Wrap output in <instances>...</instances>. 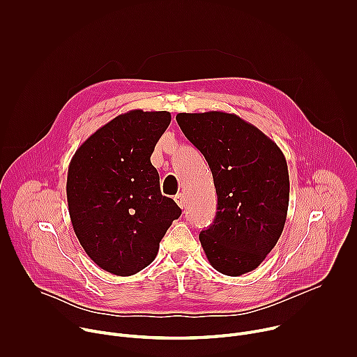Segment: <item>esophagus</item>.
Wrapping results in <instances>:
<instances>
[{"label":"esophagus","mask_w":357,"mask_h":357,"mask_svg":"<svg viewBox=\"0 0 357 357\" xmlns=\"http://www.w3.org/2000/svg\"><path fill=\"white\" fill-rule=\"evenodd\" d=\"M175 202L178 203V206H179L181 209H183L185 205H186V199H185V196H183L182 193H179V195L175 196Z\"/></svg>","instance_id":"34e87169"}]
</instances>
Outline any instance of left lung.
<instances>
[{
	"label": "left lung",
	"mask_w": 357,
	"mask_h": 357,
	"mask_svg": "<svg viewBox=\"0 0 357 357\" xmlns=\"http://www.w3.org/2000/svg\"><path fill=\"white\" fill-rule=\"evenodd\" d=\"M176 121L213 175L218 212L199 234L211 266L230 277L256 270L287 220L289 175L282 151L236 114L179 113Z\"/></svg>",
	"instance_id": "left-lung-1"
}]
</instances>
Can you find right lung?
I'll list each match as a JSON object with an SVG mask.
<instances>
[{
	"label": "right lung",
	"mask_w": 357,
	"mask_h": 357,
	"mask_svg": "<svg viewBox=\"0 0 357 357\" xmlns=\"http://www.w3.org/2000/svg\"><path fill=\"white\" fill-rule=\"evenodd\" d=\"M168 112L131 110L93 132L68 169V206L79 243L107 273L128 277L155 260L181 209L151 164Z\"/></svg>",
	"instance_id": "obj_1"
}]
</instances>
